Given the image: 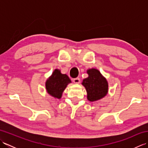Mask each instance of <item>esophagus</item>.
Instances as JSON below:
<instances>
[{
    "label": "esophagus",
    "mask_w": 148,
    "mask_h": 148,
    "mask_svg": "<svg viewBox=\"0 0 148 148\" xmlns=\"http://www.w3.org/2000/svg\"><path fill=\"white\" fill-rule=\"evenodd\" d=\"M73 82L76 84H79L80 83V79L79 77H76L73 79Z\"/></svg>",
    "instance_id": "obj_1"
}]
</instances>
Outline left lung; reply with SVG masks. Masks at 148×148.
Here are the masks:
<instances>
[{
    "label": "left lung",
    "instance_id": "left-lung-1",
    "mask_svg": "<svg viewBox=\"0 0 148 148\" xmlns=\"http://www.w3.org/2000/svg\"><path fill=\"white\" fill-rule=\"evenodd\" d=\"M88 77L84 79L82 84L85 87L87 99L90 102L103 98L108 92V83L99 70L90 69L87 70Z\"/></svg>",
    "mask_w": 148,
    "mask_h": 148
}]
</instances>
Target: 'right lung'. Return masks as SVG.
Here are the masks:
<instances>
[{"instance_id": "obj_1", "label": "right lung", "mask_w": 148, "mask_h": 148, "mask_svg": "<svg viewBox=\"0 0 148 148\" xmlns=\"http://www.w3.org/2000/svg\"><path fill=\"white\" fill-rule=\"evenodd\" d=\"M71 83V81L67 75L62 74L59 69H55L46 81V89L50 95L60 99L63 92Z\"/></svg>"}]
</instances>
